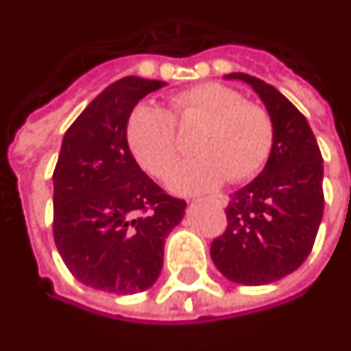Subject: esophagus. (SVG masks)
I'll use <instances>...</instances> for the list:
<instances>
[{"label": "esophagus", "instance_id": "34e87169", "mask_svg": "<svg viewBox=\"0 0 351 351\" xmlns=\"http://www.w3.org/2000/svg\"><path fill=\"white\" fill-rule=\"evenodd\" d=\"M209 199L213 201V203H217L218 207H226L228 205V197L226 195H222V193H220V195H213Z\"/></svg>", "mask_w": 351, "mask_h": 351}]
</instances>
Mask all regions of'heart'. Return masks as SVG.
I'll use <instances>...</instances> for the list:
<instances>
[{
    "instance_id": "b5f03b06",
    "label": "heart",
    "mask_w": 351,
    "mask_h": 351,
    "mask_svg": "<svg viewBox=\"0 0 351 351\" xmlns=\"http://www.w3.org/2000/svg\"><path fill=\"white\" fill-rule=\"evenodd\" d=\"M180 127H199L193 150L199 156L178 163L167 178L171 190L197 193L224 180L245 182L269 159L276 129L268 110L245 102L222 83H199L171 97V114L150 102L134 106L125 127L127 146L144 171L163 176L178 156Z\"/></svg>"
}]
</instances>
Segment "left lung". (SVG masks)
<instances>
[{
    "label": "left lung",
    "instance_id": "left-lung-1",
    "mask_svg": "<svg viewBox=\"0 0 351 351\" xmlns=\"http://www.w3.org/2000/svg\"><path fill=\"white\" fill-rule=\"evenodd\" d=\"M276 129L268 163L232 195L228 226L210 243V258L235 283L266 285L293 274L312 251L323 218V158L306 117L276 87L249 73Z\"/></svg>",
    "mask_w": 351,
    "mask_h": 351
}]
</instances>
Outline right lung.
<instances>
[{"instance_id": "add662e5", "label": "right lung", "mask_w": 351, "mask_h": 351, "mask_svg": "<svg viewBox=\"0 0 351 351\" xmlns=\"http://www.w3.org/2000/svg\"><path fill=\"white\" fill-rule=\"evenodd\" d=\"M165 82L127 75L108 85L66 131L53 173V235L83 285L134 295L156 283L186 201L165 193L127 146L133 108Z\"/></svg>"}]
</instances>
